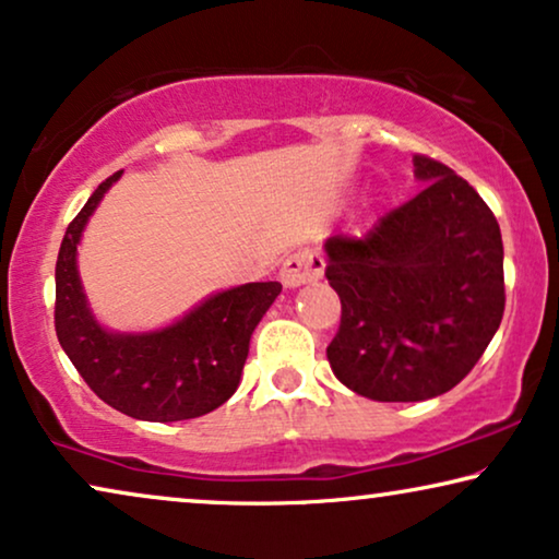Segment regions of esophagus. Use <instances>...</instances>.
Wrapping results in <instances>:
<instances>
[{
	"label": "esophagus",
	"instance_id": "esophagus-1",
	"mask_svg": "<svg viewBox=\"0 0 559 559\" xmlns=\"http://www.w3.org/2000/svg\"><path fill=\"white\" fill-rule=\"evenodd\" d=\"M325 272V259L318 254L316 249H297L282 262L280 280L285 287H300L308 282H316L323 277Z\"/></svg>",
	"mask_w": 559,
	"mask_h": 559
}]
</instances>
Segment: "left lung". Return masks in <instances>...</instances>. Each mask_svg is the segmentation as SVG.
Here are the masks:
<instances>
[{
  "mask_svg": "<svg viewBox=\"0 0 559 559\" xmlns=\"http://www.w3.org/2000/svg\"><path fill=\"white\" fill-rule=\"evenodd\" d=\"M427 186L369 234L325 241V277L341 297L328 361L356 394L423 402L468 377L503 318V243L468 180L415 155Z\"/></svg>",
  "mask_w": 559,
  "mask_h": 559,
  "instance_id": "8db88e82",
  "label": "left lung"
}]
</instances>
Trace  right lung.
<instances>
[{
	"label": "right lung",
	"instance_id": "add662e5",
	"mask_svg": "<svg viewBox=\"0 0 559 559\" xmlns=\"http://www.w3.org/2000/svg\"><path fill=\"white\" fill-rule=\"evenodd\" d=\"M119 175L106 178L66 228L56 262L58 341L91 392L129 417L178 423L209 415L239 386L251 333L282 285L251 282L226 289L157 333H106L86 308L75 243Z\"/></svg>",
	"mask_w": 559,
	"mask_h": 559
}]
</instances>
